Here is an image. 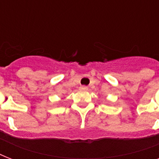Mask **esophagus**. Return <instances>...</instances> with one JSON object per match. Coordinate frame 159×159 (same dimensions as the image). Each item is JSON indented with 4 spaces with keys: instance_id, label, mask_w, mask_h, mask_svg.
<instances>
[{
    "instance_id": "esophagus-1",
    "label": "esophagus",
    "mask_w": 159,
    "mask_h": 159,
    "mask_svg": "<svg viewBox=\"0 0 159 159\" xmlns=\"http://www.w3.org/2000/svg\"><path fill=\"white\" fill-rule=\"evenodd\" d=\"M88 89V87L87 86H81L80 87V90H82V91H87Z\"/></svg>"
}]
</instances>
